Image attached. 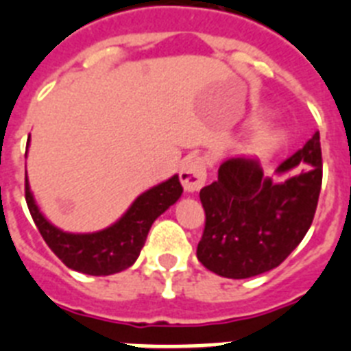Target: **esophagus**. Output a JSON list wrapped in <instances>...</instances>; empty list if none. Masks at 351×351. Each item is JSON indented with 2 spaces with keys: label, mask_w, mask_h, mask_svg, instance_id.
Listing matches in <instances>:
<instances>
[{
  "label": "esophagus",
  "mask_w": 351,
  "mask_h": 351,
  "mask_svg": "<svg viewBox=\"0 0 351 351\" xmlns=\"http://www.w3.org/2000/svg\"><path fill=\"white\" fill-rule=\"evenodd\" d=\"M179 178H181L182 186L190 193L199 192L204 182H206V163L202 158H188L182 161L181 170H179Z\"/></svg>",
  "instance_id": "34e87169"
}]
</instances>
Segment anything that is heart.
I'll use <instances>...</instances> for the list:
<instances>
[{"label":"heart","instance_id":"1","mask_svg":"<svg viewBox=\"0 0 351 351\" xmlns=\"http://www.w3.org/2000/svg\"><path fill=\"white\" fill-rule=\"evenodd\" d=\"M283 138V132L276 127H263L262 130H258L256 134L251 136V140L247 141L245 149L253 154H269L276 149L280 141Z\"/></svg>","mask_w":351,"mask_h":351}]
</instances>
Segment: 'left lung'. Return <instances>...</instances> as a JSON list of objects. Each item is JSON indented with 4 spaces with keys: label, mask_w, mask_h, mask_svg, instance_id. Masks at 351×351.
<instances>
[{
    "label": "left lung",
    "mask_w": 351,
    "mask_h": 351,
    "mask_svg": "<svg viewBox=\"0 0 351 351\" xmlns=\"http://www.w3.org/2000/svg\"><path fill=\"white\" fill-rule=\"evenodd\" d=\"M298 172H295V169ZM263 176L256 159H226L219 179L199 193L206 224L197 258L211 273L233 280L278 267L298 247L314 221L323 181L319 132Z\"/></svg>",
    "instance_id": "obj_1"
}]
</instances>
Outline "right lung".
I'll list each match as a JSON object with an SVG mask.
<instances>
[{"mask_svg": "<svg viewBox=\"0 0 351 351\" xmlns=\"http://www.w3.org/2000/svg\"><path fill=\"white\" fill-rule=\"evenodd\" d=\"M181 193L179 176H172L169 181L141 193L120 221L106 230L97 233H66L40 213L30 192L28 178L25 181L26 204L48 247L69 269L91 276H109L130 267L140 256L152 222L178 202Z\"/></svg>", "mask_w": 351, "mask_h": 351, "instance_id": "obj_1", "label": "right lung"}]
</instances>
